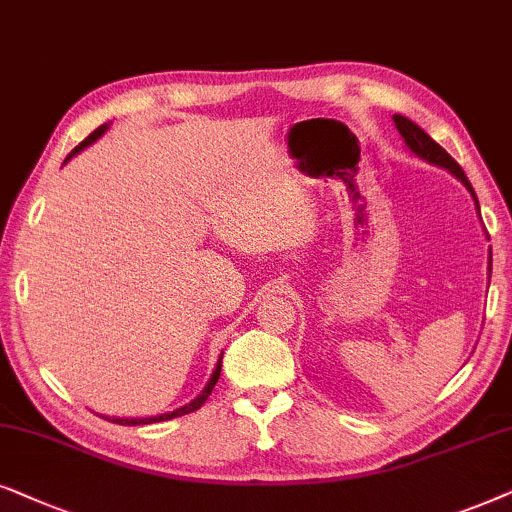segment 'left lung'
<instances>
[{
    "mask_svg": "<svg viewBox=\"0 0 512 512\" xmlns=\"http://www.w3.org/2000/svg\"><path fill=\"white\" fill-rule=\"evenodd\" d=\"M393 121H395V128H398V133L403 135L405 145L410 147L414 154L421 156V159L428 161V163H433V166H440V168L449 170V173H452L456 180H461L463 185H466L470 196H473V199H475V208H478V213H480L478 196H475L473 187H470L468 177L461 170L459 163H456L452 156H449L445 149H442L438 142H435L431 135L424 131V128H419L417 124H414V121H410L407 117H400V114H393ZM489 274H492V248H489Z\"/></svg>",
    "mask_w": 512,
    "mask_h": 512,
    "instance_id": "obj_1",
    "label": "left lung"
}]
</instances>
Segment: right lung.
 <instances>
[{
    "mask_svg": "<svg viewBox=\"0 0 512 512\" xmlns=\"http://www.w3.org/2000/svg\"><path fill=\"white\" fill-rule=\"evenodd\" d=\"M107 124H102V126H98L95 128V131L88 135V138L81 142L79 147H74L72 149V154H67V159H65V163L72 159L74 154H79L81 149L84 147H88V145H93L95 140L100 138L102 133L107 131ZM220 370H222V356H220V360H217V365H215V372L210 374V379H208V384H206V388H203L201 391V395H196V398L192 400V403H187L185 407H177V410H173V412H166V414H156V417H145V419H119V417H105L107 421H114V424H119V426H142V424H156V421H168V419H175V417H182V414H189V412H196L199 410V407L206 403L208 400V395L213 393V388H215V384H217V379H220Z\"/></svg>",
    "mask_w": 512,
    "mask_h": 512,
    "instance_id": "add662e5",
    "label": "right lung"
}]
</instances>
